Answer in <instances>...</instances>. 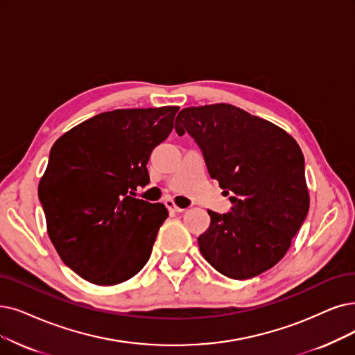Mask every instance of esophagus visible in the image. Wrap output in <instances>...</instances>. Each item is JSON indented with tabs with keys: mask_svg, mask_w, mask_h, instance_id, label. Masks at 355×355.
<instances>
[{
	"mask_svg": "<svg viewBox=\"0 0 355 355\" xmlns=\"http://www.w3.org/2000/svg\"><path fill=\"white\" fill-rule=\"evenodd\" d=\"M166 207H167L168 209L175 211V212H183V211H185V208H180L173 200H167V201H166Z\"/></svg>",
	"mask_w": 355,
	"mask_h": 355,
	"instance_id": "obj_1",
	"label": "esophagus"
}]
</instances>
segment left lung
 I'll return each mask as SVG.
<instances>
[{
  "label": "left lung",
  "instance_id": "8db88e82",
  "mask_svg": "<svg viewBox=\"0 0 355 355\" xmlns=\"http://www.w3.org/2000/svg\"><path fill=\"white\" fill-rule=\"evenodd\" d=\"M201 147L212 179L227 195L229 214L208 209L209 229L198 237L202 257L233 279L257 277L279 262L310 204L304 157L279 126L227 103L185 107L176 118Z\"/></svg>",
  "mask_w": 355,
  "mask_h": 355
}]
</instances>
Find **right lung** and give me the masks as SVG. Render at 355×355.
Returning a JSON list of instances; mask_svg holds the SVG:
<instances>
[{
	"mask_svg": "<svg viewBox=\"0 0 355 355\" xmlns=\"http://www.w3.org/2000/svg\"><path fill=\"white\" fill-rule=\"evenodd\" d=\"M178 110L98 113L51 148L39 180L48 234L62 262L92 284H119L150 259L168 211L130 195L150 182V154L172 132Z\"/></svg>",
	"mask_w": 355,
	"mask_h": 355,
	"instance_id": "add662e5",
	"label": "right lung"
}]
</instances>
